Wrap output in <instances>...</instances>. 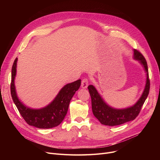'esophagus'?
I'll list each match as a JSON object with an SVG mask.
<instances>
[{
	"instance_id": "esophagus-1",
	"label": "esophagus",
	"mask_w": 160,
	"mask_h": 160,
	"mask_svg": "<svg viewBox=\"0 0 160 160\" xmlns=\"http://www.w3.org/2000/svg\"><path fill=\"white\" fill-rule=\"evenodd\" d=\"M88 86V80L86 78H83L82 81V84H81V87L83 89H86Z\"/></svg>"
}]
</instances>
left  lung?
<instances>
[{
	"instance_id": "left-lung-1",
	"label": "left lung",
	"mask_w": 160,
	"mask_h": 160,
	"mask_svg": "<svg viewBox=\"0 0 160 160\" xmlns=\"http://www.w3.org/2000/svg\"><path fill=\"white\" fill-rule=\"evenodd\" d=\"M133 59L141 65L146 73L145 88L141 97L135 104L124 108H113L106 103L94 86L89 85L88 88L91 98L92 112L102 124L113 127L134 120L139 113L141 107L148 97L150 89V81L148 79L147 63L144 56L137 50L133 49Z\"/></svg>"
}]
</instances>
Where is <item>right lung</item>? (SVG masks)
Listing matches in <instances>:
<instances>
[{
    "instance_id": "add662e5",
    "label": "right lung",
    "mask_w": 160,
    "mask_h": 160,
    "mask_svg": "<svg viewBox=\"0 0 160 160\" xmlns=\"http://www.w3.org/2000/svg\"><path fill=\"white\" fill-rule=\"evenodd\" d=\"M16 58L12 69L11 95L13 101L18 110L29 125L33 127L48 129L58 127L63 121L68 111L69 103L73 95L81 85V80H78L65 85L58 95L48 105L41 108H32L21 102L17 94L15 79L17 74Z\"/></svg>"
}]
</instances>
